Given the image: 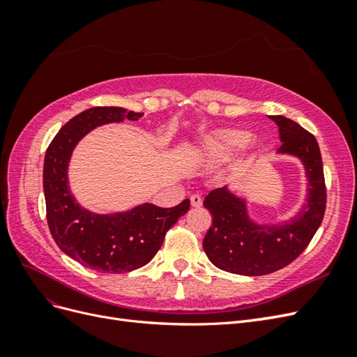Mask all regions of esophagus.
Wrapping results in <instances>:
<instances>
[{
    "mask_svg": "<svg viewBox=\"0 0 357 357\" xmlns=\"http://www.w3.org/2000/svg\"><path fill=\"white\" fill-rule=\"evenodd\" d=\"M190 204H192V207H201L202 205V198L199 197V195H192L190 197Z\"/></svg>",
    "mask_w": 357,
    "mask_h": 357,
    "instance_id": "esophagus-1",
    "label": "esophagus"
}]
</instances>
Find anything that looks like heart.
<instances>
[{
	"label": "heart",
	"mask_w": 357,
	"mask_h": 357,
	"mask_svg": "<svg viewBox=\"0 0 357 357\" xmlns=\"http://www.w3.org/2000/svg\"><path fill=\"white\" fill-rule=\"evenodd\" d=\"M250 142V132L245 129L228 128L219 129L205 135L202 142V152L211 158H228L240 152Z\"/></svg>",
	"instance_id": "heart-1"
}]
</instances>
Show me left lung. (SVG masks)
I'll return each instance as SVG.
<instances>
[{
	"mask_svg": "<svg viewBox=\"0 0 357 357\" xmlns=\"http://www.w3.org/2000/svg\"><path fill=\"white\" fill-rule=\"evenodd\" d=\"M280 129L278 152L304 160L310 180L307 205L298 218L282 226H257L247 218L245 205L219 188L211 190L204 205L211 214V226L202 247L213 265L240 275H265L278 271L305 250L326 211V183L316 137L284 116H271Z\"/></svg>",
	"mask_w": 357,
	"mask_h": 357,
	"instance_id": "8db88e82",
	"label": "left lung"
}]
</instances>
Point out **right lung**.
Returning a JSON list of instances; mask_svg holds the SVG:
<instances>
[{"label": "right lung", "instance_id": "add662e5", "mask_svg": "<svg viewBox=\"0 0 357 357\" xmlns=\"http://www.w3.org/2000/svg\"><path fill=\"white\" fill-rule=\"evenodd\" d=\"M139 116L122 107H93L63 125L46 150L43 189L50 234L63 253L100 273H129L149 264L168 229L190 207L185 199L171 208L143 204L128 213L100 215L74 201L67 181L74 146L95 126L123 119L137 121Z\"/></svg>", "mask_w": 357, "mask_h": 357}]
</instances>
